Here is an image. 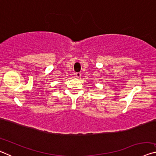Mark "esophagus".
Instances as JSON below:
<instances>
[{
    "mask_svg": "<svg viewBox=\"0 0 156 156\" xmlns=\"http://www.w3.org/2000/svg\"><path fill=\"white\" fill-rule=\"evenodd\" d=\"M75 76L77 78H80V76H81V73H75Z\"/></svg>",
    "mask_w": 156,
    "mask_h": 156,
    "instance_id": "34e87169",
    "label": "esophagus"
}]
</instances>
